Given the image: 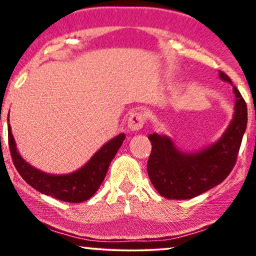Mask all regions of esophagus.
<instances>
[{"instance_id": "obj_1", "label": "esophagus", "mask_w": 256, "mask_h": 256, "mask_svg": "<svg viewBox=\"0 0 256 256\" xmlns=\"http://www.w3.org/2000/svg\"><path fill=\"white\" fill-rule=\"evenodd\" d=\"M144 125V116L140 112H134V113L130 114L128 122V128H130L131 131H138L143 128Z\"/></svg>"}]
</instances>
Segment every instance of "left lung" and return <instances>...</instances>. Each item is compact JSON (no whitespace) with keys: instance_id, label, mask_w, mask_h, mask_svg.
I'll return each mask as SVG.
<instances>
[{"instance_id":"8db88e82","label":"left lung","mask_w":256,"mask_h":256,"mask_svg":"<svg viewBox=\"0 0 256 256\" xmlns=\"http://www.w3.org/2000/svg\"><path fill=\"white\" fill-rule=\"evenodd\" d=\"M222 80L232 84L224 72ZM234 112L222 137L198 152H183L166 134H152L148 174L152 184L164 198L188 200L201 195L222 183L236 164L243 134L246 128V104L240 91L234 86Z\"/></svg>"}]
</instances>
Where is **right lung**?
<instances>
[{"instance_id": "obj_1", "label": "right lung", "mask_w": 256, "mask_h": 256, "mask_svg": "<svg viewBox=\"0 0 256 256\" xmlns=\"http://www.w3.org/2000/svg\"><path fill=\"white\" fill-rule=\"evenodd\" d=\"M125 140V134L112 138L91 156L83 167L67 174H50L31 166L16 149V140L8 124V142L13 164L24 180L44 195L64 202L79 204L95 195L107 174L108 167Z\"/></svg>"}]
</instances>
